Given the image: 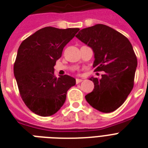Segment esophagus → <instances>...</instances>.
Masks as SVG:
<instances>
[{
    "label": "esophagus",
    "instance_id": "obj_1",
    "mask_svg": "<svg viewBox=\"0 0 148 148\" xmlns=\"http://www.w3.org/2000/svg\"><path fill=\"white\" fill-rule=\"evenodd\" d=\"M82 79H80V78H76V84H78L80 83V82H82Z\"/></svg>",
    "mask_w": 148,
    "mask_h": 148
}]
</instances>
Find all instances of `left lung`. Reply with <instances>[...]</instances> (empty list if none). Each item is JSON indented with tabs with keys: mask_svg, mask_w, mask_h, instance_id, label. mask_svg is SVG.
<instances>
[{
	"mask_svg": "<svg viewBox=\"0 0 148 148\" xmlns=\"http://www.w3.org/2000/svg\"><path fill=\"white\" fill-rule=\"evenodd\" d=\"M75 37L92 48L94 71L104 72L100 78H90L94 89L85 95L86 100L102 113L116 110L125 102L134 84L137 58L130 40L104 24L83 29Z\"/></svg>",
	"mask_w": 148,
	"mask_h": 148,
	"instance_id": "1",
	"label": "left lung"
}]
</instances>
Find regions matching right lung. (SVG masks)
Here are the masks:
<instances>
[{"label":"right lung","instance_id":"add662e5","mask_svg":"<svg viewBox=\"0 0 148 148\" xmlns=\"http://www.w3.org/2000/svg\"><path fill=\"white\" fill-rule=\"evenodd\" d=\"M78 30L44 27L18 48L14 75L22 100L35 114L50 116L57 113L65 102L67 90L75 84V79L70 75L56 77L54 66Z\"/></svg>","mask_w":148,"mask_h":148}]
</instances>
